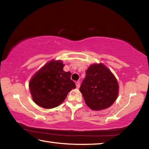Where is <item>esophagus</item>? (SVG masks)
<instances>
[{
	"instance_id": "34e87169",
	"label": "esophagus",
	"mask_w": 149,
	"mask_h": 149,
	"mask_svg": "<svg viewBox=\"0 0 149 149\" xmlns=\"http://www.w3.org/2000/svg\"><path fill=\"white\" fill-rule=\"evenodd\" d=\"M75 85H76V87L77 89H79V87H80V83L79 82H76L75 83Z\"/></svg>"
}]
</instances>
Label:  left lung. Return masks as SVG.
I'll return each instance as SVG.
<instances>
[{
	"mask_svg": "<svg viewBox=\"0 0 149 149\" xmlns=\"http://www.w3.org/2000/svg\"><path fill=\"white\" fill-rule=\"evenodd\" d=\"M85 74L79 91L86 104L96 111L111 107L119 92V85L114 75L102 63L90 65Z\"/></svg>",
	"mask_w": 149,
	"mask_h": 149,
	"instance_id": "8db88e82",
	"label": "left lung"
}]
</instances>
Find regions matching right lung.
I'll return each instance as SVG.
<instances>
[{"mask_svg": "<svg viewBox=\"0 0 149 149\" xmlns=\"http://www.w3.org/2000/svg\"><path fill=\"white\" fill-rule=\"evenodd\" d=\"M62 60L47 62L33 75L29 87L33 100L44 108H53L64 101L75 84L70 79L71 73L63 70Z\"/></svg>", "mask_w": 149, "mask_h": 149, "instance_id": "obj_1", "label": "right lung"}]
</instances>
